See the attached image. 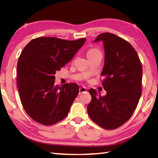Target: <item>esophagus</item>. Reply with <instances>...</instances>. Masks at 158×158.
<instances>
[{
    "label": "esophagus",
    "mask_w": 158,
    "mask_h": 158,
    "mask_svg": "<svg viewBox=\"0 0 158 158\" xmlns=\"http://www.w3.org/2000/svg\"><path fill=\"white\" fill-rule=\"evenodd\" d=\"M86 92V88L85 87H81L79 89V94H81L83 93Z\"/></svg>",
    "instance_id": "1"
}]
</instances>
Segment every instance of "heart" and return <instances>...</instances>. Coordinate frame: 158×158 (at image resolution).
Returning a JSON list of instances; mask_svg holds the SVG:
<instances>
[{
  "instance_id": "b5f03b06",
  "label": "heart",
  "mask_w": 158,
  "mask_h": 158,
  "mask_svg": "<svg viewBox=\"0 0 158 158\" xmlns=\"http://www.w3.org/2000/svg\"><path fill=\"white\" fill-rule=\"evenodd\" d=\"M101 53L100 51L97 49H90L87 52V56L88 58L91 56H93L96 54V53Z\"/></svg>"
}]
</instances>
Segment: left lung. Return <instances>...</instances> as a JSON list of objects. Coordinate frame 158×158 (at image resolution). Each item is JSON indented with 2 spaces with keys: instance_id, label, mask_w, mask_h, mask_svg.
<instances>
[{
  "instance_id": "1",
  "label": "left lung",
  "mask_w": 158,
  "mask_h": 158,
  "mask_svg": "<svg viewBox=\"0 0 158 158\" xmlns=\"http://www.w3.org/2000/svg\"><path fill=\"white\" fill-rule=\"evenodd\" d=\"M102 42L105 65L101 75L105 96L90 89L91 101L87 111L93 122L106 130L126 123L137 108L141 95L142 65L129 42L116 35L103 33L93 42Z\"/></svg>"
}]
</instances>
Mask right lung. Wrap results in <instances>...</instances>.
Masks as SVG:
<instances>
[{
  "label": "right lung",
  "instance_id": "right-lung-1",
  "mask_svg": "<svg viewBox=\"0 0 158 158\" xmlns=\"http://www.w3.org/2000/svg\"><path fill=\"white\" fill-rule=\"evenodd\" d=\"M85 40L37 37L21 53L17 63L19 93L25 111L35 121L50 125L68 114L79 85L74 83L61 87L55 85L54 74L73 59Z\"/></svg>",
  "mask_w": 158,
  "mask_h": 158
}]
</instances>
